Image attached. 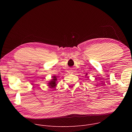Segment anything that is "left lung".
<instances>
[{
  "label": "left lung",
  "instance_id": "obj_1",
  "mask_svg": "<svg viewBox=\"0 0 132 132\" xmlns=\"http://www.w3.org/2000/svg\"><path fill=\"white\" fill-rule=\"evenodd\" d=\"M87 74H86V76H87Z\"/></svg>",
  "mask_w": 132,
  "mask_h": 132
}]
</instances>
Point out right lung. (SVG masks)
<instances>
[{"label": "right lung", "mask_w": 132, "mask_h": 132, "mask_svg": "<svg viewBox=\"0 0 132 132\" xmlns=\"http://www.w3.org/2000/svg\"><path fill=\"white\" fill-rule=\"evenodd\" d=\"M52 79H51V80L47 84V86H48L50 88H54L57 85V78L55 76H52Z\"/></svg>", "instance_id": "add662e5"}]
</instances>
